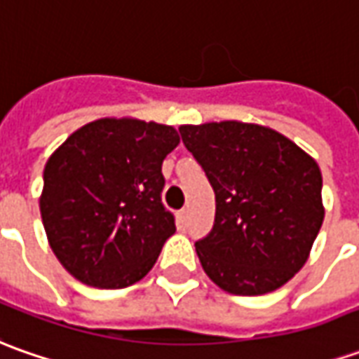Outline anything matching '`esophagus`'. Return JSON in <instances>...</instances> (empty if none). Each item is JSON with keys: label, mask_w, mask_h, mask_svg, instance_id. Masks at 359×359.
Wrapping results in <instances>:
<instances>
[{"label": "esophagus", "mask_w": 359, "mask_h": 359, "mask_svg": "<svg viewBox=\"0 0 359 359\" xmlns=\"http://www.w3.org/2000/svg\"><path fill=\"white\" fill-rule=\"evenodd\" d=\"M177 224H179L180 230L187 228V224H189V210H180L179 214H177Z\"/></svg>", "instance_id": "obj_1"}]
</instances>
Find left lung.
Masks as SVG:
<instances>
[{
    "mask_svg": "<svg viewBox=\"0 0 359 359\" xmlns=\"http://www.w3.org/2000/svg\"><path fill=\"white\" fill-rule=\"evenodd\" d=\"M216 194L214 228L196 241L222 291H277L306 263L324 220L318 163L283 133L236 119L180 126Z\"/></svg>",
    "mask_w": 359,
    "mask_h": 359,
    "instance_id": "obj_1",
    "label": "left lung"
}]
</instances>
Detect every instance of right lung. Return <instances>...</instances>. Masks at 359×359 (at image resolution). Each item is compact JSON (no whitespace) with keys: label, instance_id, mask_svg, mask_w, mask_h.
I'll return each mask as SVG.
<instances>
[{"label":"right lung","instance_id":"add662e5","mask_svg":"<svg viewBox=\"0 0 359 359\" xmlns=\"http://www.w3.org/2000/svg\"><path fill=\"white\" fill-rule=\"evenodd\" d=\"M179 143L172 126L100 118L48 157L39 210L50 250L74 279L123 289L151 271L177 231L161 204V165Z\"/></svg>","mask_w":359,"mask_h":359}]
</instances>
